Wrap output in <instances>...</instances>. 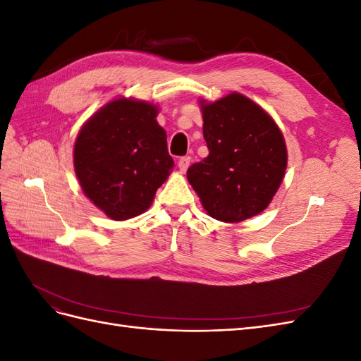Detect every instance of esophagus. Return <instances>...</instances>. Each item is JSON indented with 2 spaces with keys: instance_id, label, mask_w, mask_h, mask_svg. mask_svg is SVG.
I'll return each mask as SVG.
<instances>
[{
  "instance_id": "esophagus-1",
  "label": "esophagus",
  "mask_w": 361,
  "mask_h": 361,
  "mask_svg": "<svg viewBox=\"0 0 361 361\" xmlns=\"http://www.w3.org/2000/svg\"><path fill=\"white\" fill-rule=\"evenodd\" d=\"M190 162H191V158L190 157H182V158H179V161H178V167H179V170L180 171H187V169H188V166H190Z\"/></svg>"
}]
</instances>
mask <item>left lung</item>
<instances>
[{"mask_svg": "<svg viewBox=\"0 0 361 361\" xmlns=\"http://www.w3.org/2000/svg\"><path fill=\"white\" fill-rule=\"evenodd\" d=\"M207 155L187 178L215 220L239 223L271 203L285 176L288 152L279 126L248 97L231 93L202 104Z\"/></svg>", "mask_w": 361, "mask_h": 361, "instance_id": "obj_1", "label": "left lung"}]
</instances>
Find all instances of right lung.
I'll return each mask as SVG.
<instances>
[{"mask_svg":"<svg viewBox=\"0 0 361 361\" xmlns=\"http://www.w3.org/2000/svg\"><path fill=\"white\" fill-rule=\"evenodd\" d=\"M157 114L152 104L122 97L101 108L76 138L81 188L113 220L143 214L174 166Z\"/></svg>","mask_w":361,"mask_h":361,"instance_id":"right-lung-1","label":"right lung"}]
</instances>
